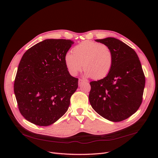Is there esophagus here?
Instances as JSON below:
<instances>
[{
	"instance_id": "34e87169",
	"label": "esophagus",
	"mask_w": 158,
	"mask_h": 158,
	"mask_svg": "<svg viewBox=\"0 0 158 158\" xmlns=\"http://www.w3.org/2000/svg\"><path fill=\"white\" fill-rule=\"evenodd\" d=\"M84 82H85V81L84 80H83V79H79V82H78V84H79V85H81L82 83H84Z\"/></svg>"
}]
</instances>
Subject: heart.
I'll return each mask as SVG.
<instances>
[{
	"label": "heart",
	"instance_id": "heart-1",
	"mask_svg": "<svg viewBox=\"0 0 158 158\" xmlns=\"http://www.w3.org/2000/svg\"><path fill=\"white\" fill-rule=\"evenodd\" d=\"M64 61L69 74L76 76L82 70L87 77L101 79L110 72L114 64V56L107 45L95 41L85 40L67 53Z\"/></svg>",
	"mask_w": 158,
	"mask_h": 158
}]
</instances>
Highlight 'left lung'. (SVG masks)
I'll use <instances>...</instances> for the list:
<instances>
[{
	"label": "left lung",
	"instance_id": "obj_1",
	"mask_svg": "<svg viewBox=\"0 0 158 158\" xmlns=\"http://www.w3.org/2000/svg\"><path fill=\"white\" fill-rule=\"evenodd\" d=\"M96 42L107 45L114 56V64L104 78L90 82V104L104 118L113 122L125 120L140 107L145 76L139 57L122 41L107 37Z\"/></svg>",
	"mask_w": 158,
	"mask_h": 158
}]
</instances>
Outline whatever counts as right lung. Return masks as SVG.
<instances>
[{
	"label": "right lung",
	"mask_w": 158,
	"mask_h": 158,
	"mask_svg": "<svg viewBox=\"0 0 158 158\" xmlns=\"http://www.w3.org/2000/svg\"><path fill=\"white\" fill-rule=\"evenodd\" d=\"M73 41L46 39L29 49L22 56L14 90L20 114L28 121L47 126L60 118L78 87L64 57Z\"/></svg>",
	"instance_id": "right-lung-1"
}]
</instances>
